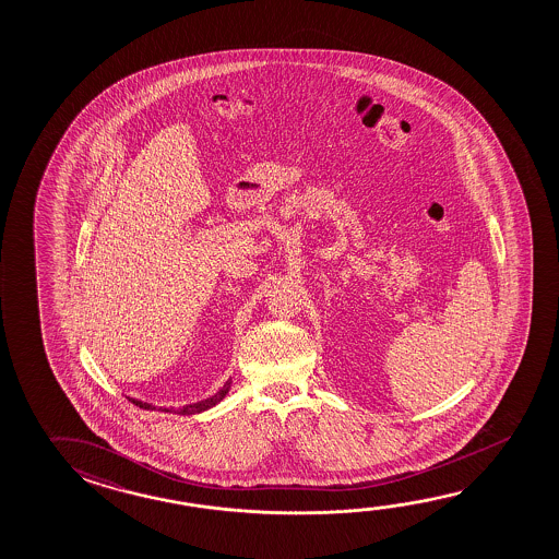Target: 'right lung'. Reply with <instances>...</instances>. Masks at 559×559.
Here are the masks:
<instances>
[{
	"label": "right lung",
	"instance_id": "right-lung-1",
	"mask_svg": "<svg viewBox=\"0 0 559 559\" xmlns=\"http://www.w3.org/2000/svg\"><path fill=\"white\" fill-rule=\"evenodd\" d=\"M229 384H231V380H228L226 384H224V388H222L221 392H216V394L212 395V397H209V400H202V402L199 403H191V405H183L181 409H177V413L179 415H194V413H201L206 412V409H211V407H214L216 403H221L224 397H226V394L229 392ZM129 402L134 403V405H138L140 409H156V405H152V403L146 402H140V400H132V397H129ZM162 409V407H159ZM162 412L165 413H171V409H162Z\"/></svg>",
	"mask_w": 559,
	"mask_h": 559
}]
</instances>
